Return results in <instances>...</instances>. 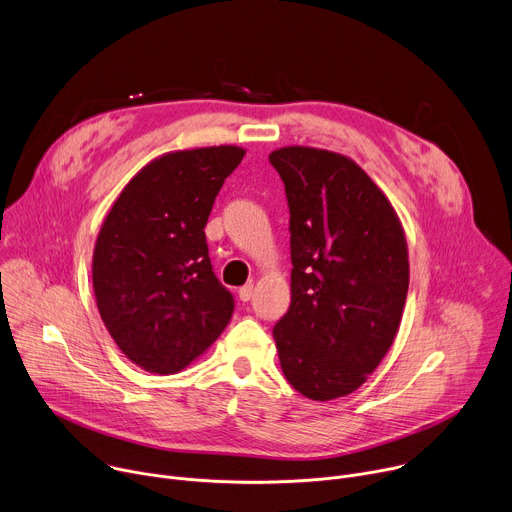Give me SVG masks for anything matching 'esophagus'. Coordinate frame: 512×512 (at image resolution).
I'll return each instance as SVG.
<instances>
[{
    "mask_svg": "<svg viewBox=\"0 0 512 512\" xmlns=\"http://www.w3.org/2000/svg\"><path fill=\"white\" fill-rule=\"evenodd\" d=\"M239 298H241V302H249L253 298V285L251 283H247L239 289Z\"/></svg>",
    "mask_w": 512,
    "mask_h": 512,
    "instance_id": "34e87169",
    "label": "esophagus"
}]
</instances>
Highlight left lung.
Returning a JSON list of instances; mask_svg holds the SVG:
<instances>
[{
	"label": "left lung",
	"instance_id": "1",
	"mask_svg": "<svg viewBox=\"0 0 512 512\" xmlns=\"http://www.w3.org/2000/svg\"><path fill=\"white\" fill-rule=\"evenodd\" d=\"M269 162L289 204L291 304L273 338L289 385L312 401L356 391L389 352L409 253L387 194L354 160L308 145Z\"/></svg>",
	"mask_w": 512,
	"mask_h": 512
}]
</instances>
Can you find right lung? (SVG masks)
<instances>
[{
  "instance_id": "obj_1",
  "label": "right lung",
  "mask_w": 512,
  "mask_h": 512,
  "mask_svg": "<svg viewBox=\"0 0 512 512\" xmlns=\"http://www.w3.org/2000/svg\"><path fill=\"white\" fill-rule=\"evenodd\" d=\"M239 145L168 152L121 190L93 251L99 314L139 369L174 375L221 336L235 302L212 273L204 227Z\"/></svg>"
}]
</instances>
